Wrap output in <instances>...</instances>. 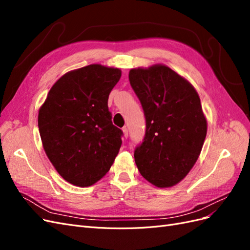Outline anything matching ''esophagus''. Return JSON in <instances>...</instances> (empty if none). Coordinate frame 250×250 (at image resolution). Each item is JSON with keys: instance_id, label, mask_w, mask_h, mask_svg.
Masks as SVG:
<instances>
[{"instance_id": "34e87169", "label": "esophagus", "mask_w": 250, "mask_h": 250, "mask_svg": "<svg viewBox=\"0 0 250 250\" xmlns=\"http://www.w3.org/2000/svg\"><path fill=\"white\" fill-rule=\"evenodd\" d=\"M122 130H123V133H124V138H125V139H127V137H128V129H127L126 127H124Z\"/></svg>"}]
</instances>
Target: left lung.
I'll use <instances>...</instances> for the list:
<instances>
[{"label":"left lung","instance_id":"8db88e82","mask_svg":"<svg viewBox=\"0 0 250 250\" xmlns=\"http://www.w3.org/2000/svg\"><path fill=\"white\" fill-rule=\"evenodd\" d=\"M129 81L146 119L134 150L142 176L158 188L178 184L193 168L207 137V120L190 82L166 65L132 69Z\"/></svg>","mask_w":250,"mask_h":250}]
</instances>
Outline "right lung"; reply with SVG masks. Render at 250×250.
I'll list each match as a JSON object with an SVG mask.
<instances>
[{"label": "right lung", "mask_w": 250, "mask_h": 250, "mask_svg": "<svg viewBox=\"0 0 250 250\" xmlns=\"http://www.w3.org/2000/svg\"><path fill=\"white\" fill-rule=\"evenodd\" d=\"M121 71L89 64L66 73L52 86L39 113L42 146L60 176L78 187L106 174L122 145L111 122L108 96Z\"/></svg>", "instance_id": "right-lung-1"}]
</instances>
